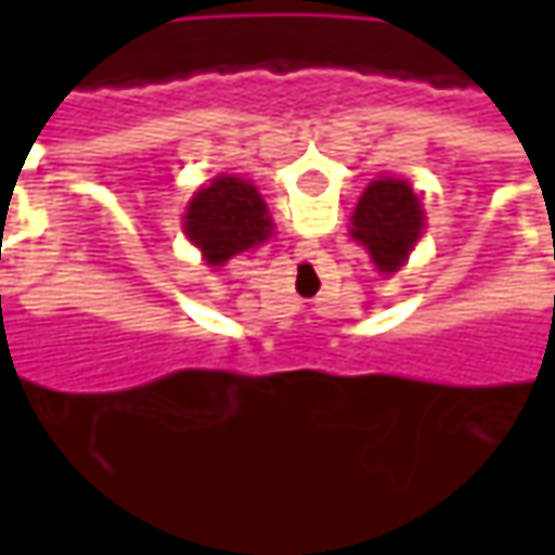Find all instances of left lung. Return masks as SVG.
Listing matches in <instances>:
<instances>
[{"label":"left lung","instance_id":"obj_1","mask_svg":"<svg viewBox=\"0 0 555 555\" xmlns=\"http://www.w3.org/2000/svg\"><path fill=\"white\" fill-rule=\"evenodd\" d=\"M423 231V209L414 188L401 179L373 182L358 201L352 216V237L371 253L379 271H395L408 259Z\"/></svg>","mask_w":555,"mask_h":555}]
</instances>
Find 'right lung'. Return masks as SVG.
I'll return each instance as SVG.
<instances>
[{"mask_svg":"<svg viewBox=\"0 0 555 555\" xmlns=\"http://www.w3.org/2000/svg\"><path fill=\"white\" fill-rule=\"evenodd\" d=\"M184 231L201 246L209 266H222L231 256L262 244L271 234V219L253 184L222 176L197 191L184 216Z\"/></svg>","mask_w":555,"mask_h":555,"instance_id":"right-lung-1","label":"right lung"}]
</instances>
